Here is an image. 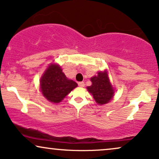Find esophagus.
I'll list each match as a JSON object with an SVG mask.
<instances>
[{"label": "esophagus", "instance_id": "esophagus-1", "mask_svg": "<svg viewBox=\"0 0 159 159\" xmlns=\"http://www.w3.org/2000/svg\"><path fill=\"white\" fill-rule=\"evenodd\" d=\"M84 85H85V84H84V82H79V83H78V86H79L80 87H84Z\"/></svg>", "mask_w": 159, "mask_h": 159}]
</instances>
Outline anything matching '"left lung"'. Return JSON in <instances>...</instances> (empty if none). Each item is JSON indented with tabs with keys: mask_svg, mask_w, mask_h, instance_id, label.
I'll list each match as a JSON object with an SVG mask.
<instances>
[{
	"mask_svg": "<svg viewBox=\"0 0 159 159\" xmlns=\"http://www.w3.org/2000/svg\"><path fill=\"white\" fill-rule=\"evenodd\" d=\"M92 85L87 86L96 103L99 105L108 103L114 97V89L110 83L107 71L98 72V75L91 78Z\"/></svg>",
	"mask_w": 159,
	"mask_h": 159,
	"instance_id": "obj_1",
	"label": "left lung"
}]
</instances>
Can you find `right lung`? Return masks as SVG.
<instances>
[{
	"mask_svg": "<svg viewBox=\"0 0 159 159\" xmlns=\"http://www.w3.org/2000/svg\"><path fill=\"white\" fill-rule=\"evenodd\" d=\"M78 84L69 80L59 65L51 64L40 78V89L48 101L61 102Z\"/></svg>",
	"mask_w": 159,
	"mask_h": 159,
	"instance_id": "obj_1",
	"label": "right lung"
}]
</instances>
